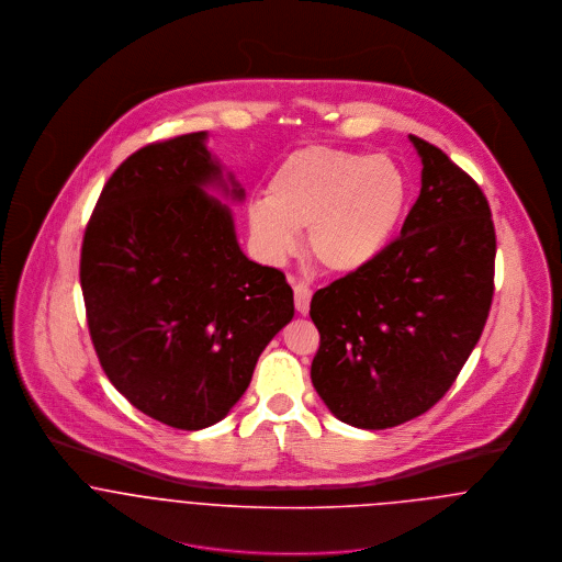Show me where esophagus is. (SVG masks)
Masks as SVG:
<instances>
[{
    "label": "esophagus",
    "mask_w": 562,
    "mask_h": 562,
    "mask_svg": "<svg viewBox=\"0 0 562 562\" xmlns=\"http://www.w3.org/2000/svg\"><path fill=\"white\" fill-rule=\"evenodd\" d=\"M310 301H312V288L307 283H296L294 285V305L301 316L310 314Z\"/></svg>",
    "instance_id": "34e87169"
}]
</instances>
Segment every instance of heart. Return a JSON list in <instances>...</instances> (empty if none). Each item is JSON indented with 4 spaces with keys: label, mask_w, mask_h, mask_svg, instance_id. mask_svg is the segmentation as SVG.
<instances>
[{
    "label": "heart",
    "mask_w": 562,
    "mask_h": 562,
    "mask_svg": "<svg viewBox=\"0 0 562 562\" xmlns=\"http://www.w3.org/2000/svg\"><path fill=\"white\" fill-rule=\"evenodd\" d=\"M408 199L398 161L314 145L279 164L266 199L248 205V229L268 261L292 255L299 232L310 229V250L322 268L355 274L394 240Z\"/></svg>",
    "instance_id": "1"
}]
</instances>
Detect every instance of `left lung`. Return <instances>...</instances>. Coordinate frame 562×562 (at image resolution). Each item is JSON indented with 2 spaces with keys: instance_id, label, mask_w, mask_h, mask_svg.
I'll return each instance as SVG.
<instances>
[{
  "instance_id": "obj_1",
  "label": "left lung",
  "mask_w": 562,
  "mask_h": 562,
  "mask_svg": "<svg viewBox=\"0 0 562 562\" xmlns=\"http://www.w3.org/2000/svg\"><path fill=\"white\" fill-rule=\"evenodd\" d=\"M422 190L401 238L368 268L322 288L312 383L357 428L404 424L443 398L481 339L493 299L495 229L479 183L408 136Z\"/></svg>"
}]
</instances>
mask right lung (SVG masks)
Returning a JSON list of instances; mask_svg holds the SVG:
<instances>
[{"mask_svg":"<svg viewBox=\"0 0 562 562\" xmlns=\"http://www.w3.org/2000/svg\"><path fill=\"white\" fill-rule=\"evenodd\" d=\"M207 134L154 143L101 190L81 244L86 321L110 383L181 430L221 422L268 341L294 318L285 274L241 252L229 205L244 190Z\"/></svg>","mask_w":562,"mask_h":562,"instance_id":"add662e5","label":"right lung"}]
</instances>
